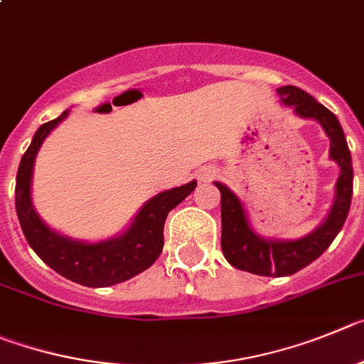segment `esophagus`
Returning <instances> with one entry per match:
<instances>
[{"mask_svg":"<svg viewBox=\"0 0 364 364\" xmlns=\"http://www.w3.org/2000/svg\"><path fill=\"white\" fill-rule=\"evenodd\" d=\"M215 176V170L212 168V166H205V168H201L198 172V179L199 181H210L212 178Z\"/></svg>","mask_w":364,"mask_h":364,"instance_id":"1","label":"esophagus"}]
</instances>
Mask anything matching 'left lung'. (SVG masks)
Returning <instances> with one entry per match:
<instances>
[{"label": "left lung", "instance_id": "obj_1", "mask_svg": "<svg viewBox=\"0 0 364 364\" xmlns=\"http://www.w3.org/2000/svg\"><path fill=\"white\" fill-rule=\"evenodd\" d=\"M284 105L294 107L301 117L319 121L330 137V158L339 165L341 174L336 185V199L328 218L312 234L297 241H272L255 234L248 225L247 214L237 196L221 183L215 186L221 192V250L228 263L237 270L250 272L255 276H292L301 268L316 261L332 245L336 235L345 225L352 203L353 168L346 137L337 117L326 107L317 103L309 92L299 87L277 88Z\"/></svg>", "mask_w": 364, "mask_h": 364}]
</instances>
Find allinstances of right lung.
Here are the masks:
<instances>
[{"label": "right lung", "instance_id": "add662e5", "mask_svg": "<svg viewBox=\"0 0 364 364\" xmlns=\"http://www.w3.org/2000/svg\"><path fill=\"white\" fill-rule=\"evenodd\" d=\"M67 114L68 110H65L60 117L39 127L31 146L23 154L16 176V212L19 225L32 250L52 270L67 279L90 288L123 283L152 267L154 261L158 259L165 243L163 227L166 215L198 186V183L190 181L146 201L134 219L132 227L116 239L101 243H81L55 234L36 214L31 201V179L39 146Z\"/></svg>", "mask_w": 364, "mask_h": 364}]
</instances>
